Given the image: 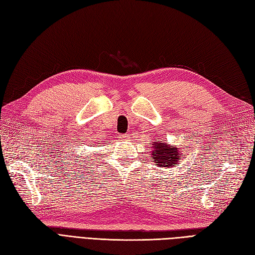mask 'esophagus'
<instances>
[{"mask_svg": "<svg viewBox=\"0 0 255 255\" xmlns=\"http://www.w3.org/2000/svg\"><path fill=\"white\" fill-rule=\"evenodd\" d=\"M121 138L123 140H128L129 139V135L128 134H124V135H121Z\"/></svg>", "mask_w": 255, "mask_h": 255, "instance_id": "1", "label": "esophagus"}]
</instances>
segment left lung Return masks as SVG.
<instances>
[{
    "label": "left lung",
    "mask_w": 255,
    "mask_h": 255,
    "mask_svg": "<svg viewBox=\"0 0 255 255\" xmlns=\"http://www.w3.org/2000/svg\"><path fill=\"white\" fill-rule=\"evenodd\" d=\"M155 143V142H153ZM152 159H154L155 164L159 167L171 168L177 165L183 158V154L179 152L177 148L169 145L168 143H157V144L152 146Z\"/></svg>",
    "instance_id": "left-lung-1"
}]
</instances>
